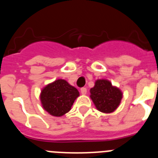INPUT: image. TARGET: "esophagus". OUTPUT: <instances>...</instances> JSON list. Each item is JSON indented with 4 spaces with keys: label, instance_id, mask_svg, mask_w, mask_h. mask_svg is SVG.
<instances>
[{
    "label": "esophagus",
    "instance_id": "34e87169",
    "mask_svg": "<svg viewBox=\"0 0 158 158\" xmlns=\"http://www.w3.org/2000/svg\"><path fill=\"white\" fill-rule=\"evenodd\" d=\"M81 94L85 95L86 93H87V89H86V88H85V87L81 88Z\"/></svg>",
    "mask_w": 158,
    "mask_h": 158
}]
</instances>
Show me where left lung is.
I'll return each mask as SVG.
<instances>
[{"label": "left lung", "mask_w": 158, "mask_h": 158, "mask_svg": "<svg viewBox=\"0 0 158 158\" xmlns=\"http://www.w3.org/2000/svg\"><path fill=\"white\" fill-rule=\"evenodd\" d=\"M91 96L96 108L101 112L111 113L119 105L123 97L122 92L111 85L107 80H97L95 86L90 89Z\"/></svg>", "instance_id": "left-lung-1"}]
</instances>
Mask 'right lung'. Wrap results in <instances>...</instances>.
<instances>
[{
    "instance_id": "1",
    "label": "right lung",
    "mask_w": 158,
    "mask_h": 158,
    "mask_svg": "<svg viewBox=\"0 0 158 158\" xmlns=\"http://www.w3.org/2000/svg\"><path fill=\"white\" fill-rule=\"evenodd\" d=\"M79 92L66 81L58 79L42 90L40 100L43 108L51 115L62 116L71 109Z\"/></svg>"
}]
</instances>
